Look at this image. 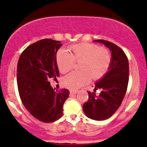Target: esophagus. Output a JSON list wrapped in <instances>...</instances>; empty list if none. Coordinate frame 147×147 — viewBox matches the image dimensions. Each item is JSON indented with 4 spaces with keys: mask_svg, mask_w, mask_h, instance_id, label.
<instances>
[{
    "mask_svg": "<svg viewBox=\"0 0 147 147\" xmlns=\"http://www.w3.org/2000/svg\"><path fill=\"white\" fill-rule=\"evenodd\" d=\"M77 91H76V90H70V95L72 96V95H75V94L77 93Z\"/></svg>",
    "mask_w": 147,
    "mask_h": 147,
    "instance_id": "34e87169",
    "label": "esophagus"
}]
</instances>
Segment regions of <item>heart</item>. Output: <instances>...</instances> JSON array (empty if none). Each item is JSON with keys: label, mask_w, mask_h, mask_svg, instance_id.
Returning <instances> with one entry per match:
<instances>
[{"label": "heart", "mask_w": 147, "mask_h": 147, "mask_svg": "<svg viewBox=\"0 0 147 147\" xmlns=\"http://www.w3.org/2000/svg\"><path fill=\"white\" fill-rule=\"evenodd\" d=\"M71 55L61 49L56 55V62L61 73L73 68L75 62H80L81 71L72 72L63 77L62 84L70 90H77L90 82L91 78L99 79L108 72L111 63V55L108 49L92 43H78L70 46Z\"/></svg>", "instance_id": "heart-1"}]
</instances>
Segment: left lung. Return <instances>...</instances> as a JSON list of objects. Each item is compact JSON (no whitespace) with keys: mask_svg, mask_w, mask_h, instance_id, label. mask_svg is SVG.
I'll use <instances>...</instances> for the list:
<instances>
[{"mask_svg":"<svg viewBox=\"0 0 147 147\" xmlns=\"http://www.w3.org/2000/svg\"><path fill=\"white\" fill-rule=\"evenodd\" d=\"M103 43L111 51V63L109 71L95 84L93 92L88 91V100L83 105L86 115L94 120L109 119L122 104L129 83V61L124 52L117 45L105 40H95ZM101 90L95 95L96 90Z\"/></svg>","mask_w":147,"mask_h":147,"instance_id":"left-lung-1","label":"left lung"}]
</instances>
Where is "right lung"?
<instances>
[{"label": "right lung", "mask_w": 147, "mask_h": 147, "mask_svg": "<svg viewBox=\"0 0 147 147\" xmlns=\"http://www.w3.org/2000/svg\"><path fill=\"white\" fill-rule=\"evenodd\" d=\"M61 41L50 38L29 45L21 53L17 65V85L22 103L30 113L43 122L58 120L69 97L68 89L55 91L49 79H56L59 72L56 55Z\"/></svg>", "instance_id": "add662e5"}]
</instances>
